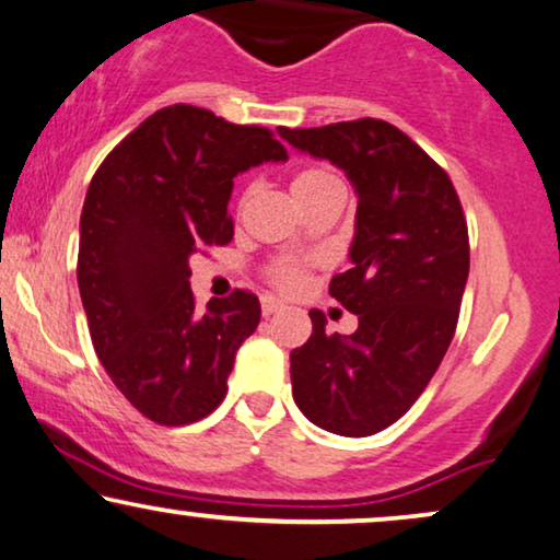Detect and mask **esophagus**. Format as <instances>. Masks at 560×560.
Instances as JSON below:
<instances>
[{"label":"esophagus","mask_w":560,"mask_h":560,"mask_svg":"<svg viewBox=\"0 0 560 560\" xmlns=\"http://www.w3.org/2000/svg\"><path fill=\"white\" fill-rule=\"evenodd\" d=\"M285 305H282L278 298L272 295H262V316H275V313H280Z\"/></svg>","instance_id":"34e87169"}]
</instances>
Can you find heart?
<instances>
[{
  "label": "heart",
  "mask_w": 560,
  "mask_h": 560,
  "mask_svg": "<svg viewBox=\"0 0 560 560\" xmlns=\"http://www.w3.org/2000/svg\"><path fill=\"white\" fill-rule=\"evenodd\" d=\"M331 180H336V178L328 171H320V167H308V171H301L293 178V194H295V198H301V196L311 194V190H316L318 186H324V183H331ZM272 282L280 290H295L303 282V267L295 265V262L275 265Z\"/></svg>",
  "instance_id": "b5f03b06"
}]
</instances>
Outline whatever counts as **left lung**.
<instances>
[{
	"instance_id": "1",
	"label": "left lung",
	"mask_w": 560,
	"mask_h": 560,
	"mask_svg": "<svg viewBox=\"0 0 560 560\" xmlns=\"http://www.w3.org/2000/svg\"><path fill=\"white\" fill-rule=\"evenodd\" d=\"M278 132L341 167L359 198L351 267L328 285L359 328L328 336L313 308L311 339L290 351V380L311 423L364 439L410 410L454 339L469 278L464 209L448 173L389 121Z\"/></svg>"
}]
</instances>
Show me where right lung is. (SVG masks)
<instances>
[{
    "label": "right lung",
    "mask_w": 560,
    "mask_h": 560,
    "mask_svg": "<svg viewBox=\"0 0 560 560\" xmlns=\"http://www.w3.org/2000/svg\"><path fill=\"white\" fill-rule=\"evenodd\" d=\"M282 160L288 150L270 129L173 104L91 178L75 267L83 311L98 362L152 423H196L224 400L236 349L262 311L249 290L198 311L188 259L232 242L236 175Z\"/></svg>",
    "instance_id": "1"
}]
</instances>
